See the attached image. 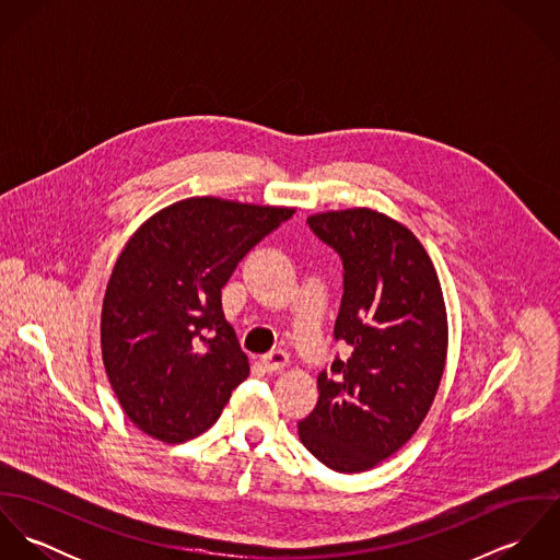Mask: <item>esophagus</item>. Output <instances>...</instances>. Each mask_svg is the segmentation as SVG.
<instances>
[{
	"mask_svg": "<svg viewBox=\"0 0 560 560\" xmlns=\"http://www.w3.org/2000/svg\"><path fill=\"white\" fill-rule=\"evenodd\" d=\"M287 364H289V355H287L284 351H273V353L260 358V366H262L267 373H278V371H282Z\"/></svg>",
	"mask_w": 560,
	"mask_h": 560,
	"instance_id": "esophagus-1",
	"label": "esophagus"
}]
</instances>
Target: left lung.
I'll return each mask as SVG.
<instances>
[{
    "label": "left lung",
    "mask_w": 560,
    "mask_h": 560,
    "mask_svg": "<svg viewBox=\"0 0 560 560\" xmlns=\"http://www.w3.org/2000/svg\"><path fill=\"white\" fill-rule=\"evenodd\" d=\"M308 224L342 258L334 336L351 353L320 373L317 407L298 431L327 468L366 472L405 446L431 409L446 366V304L427 249L386 213L323 211Z\"/></svg>",
    "instance_id": "8db88e82"
}]
</instances>
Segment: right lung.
Returning a JSON list of instances; mask_svg holds the SVG:
<instances>
[{
  "mask_svg": "<svg viewBox=\"0 0 560 560\" xmlns=\"http://www.w3.org/2000/svg\"><path fill=\"white\" fill-rule=\"evenodd\" d=\"M293 213L194 196L151 215L125 243L103 298L101 353L116 399L140 431L180 444L215 424L249 375L222 313V287Z\"/></svg>",
  "mask_w": 560,
  "mask_h": 560,
  "instance_id": "right-lung-1",
  "label": "right lung"
}]
</instances>
